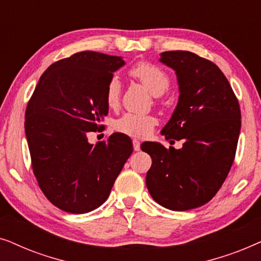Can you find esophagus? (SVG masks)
<instances>
[{
    "mask_svg": "<svg viewBox=\"0 0 261 261\" xmlns=\"http://www.w3.org/2000/svg\"><path fill=\"white\" fill-rule=\"evenodd\" d=\"M133 148L134 151H140V141L138 139H133Z\"/></svg>",
    "mask_w": 261,
    "mask_h": 261,
    "instance_id": "34e87169",
    "label": "esophagus"
}]
</instances>
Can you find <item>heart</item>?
Masks as SVG:
<instances>
[{"label": "heart", "mask_w": 261, "mask_h": 261, "mask_svg": "<svg viewBox=\"0 0 261 261\" xmlns=\"http://www.w3.org/2000/svg\"><path fill=\"white\" fill-rule=\"evenodd\" d=\"M128 73L140 82L142 85H145L149 92L156 97L165 94L170 88L169 74L154 64L140 62L132 66ZM121 92H122V85L119 77L113 76L107 83L105 92L106 103L109 108L114 109L119 106ZM155 124L156 119L153 115L126 113L115 121L114 127L116 130L130 135V137L144 138L151 133Z\"/></svg>", "instance_id": "obj_1"}]
</instances>
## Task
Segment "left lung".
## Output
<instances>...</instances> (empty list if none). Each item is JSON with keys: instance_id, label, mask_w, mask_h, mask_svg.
<instances>
[{"instance_id": "1", "label": "left lung", "mask_w": 261, "mask_h": 261, "mask_svg": "<svg viewBox=\"0 0 261 261\" xmlns=\"http://www.w3.org/2000/svg\"><path fill=\"white\" fill-rule=\"evenodd\" d=\"M160 62L176 71L179 98L162 134L183 147L144 142L152 158L146 185L152 198L176 212L208 203L233 165L241 128L239 101L219 66L189 51H167Z\"/></svg>"}]
</instances>
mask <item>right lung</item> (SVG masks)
Segmentation results:
<instances>
[{
    "label": "right lung",
    "mask_w": 261,
    "mask_h": 261,
    "mask_svg": "<svg viewBox=\"0 0 261 261\" xmlns=\"http://www.w3.org/2000/svg\"><path fill=\"white\" fill-rule=\"evenodd\" d=\"M124 65L121 57L74 53L42 73L24 116L32 169L52 204L71 214L98 208L133 152L127 135L89 144L108 115L106 85Z\"/></svg>",
    "instance_id": "right-lung-1"
}]
</instances>
